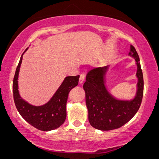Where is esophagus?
<instances>
[{
  "mask_svg": "<svg viewBox=\"0 0 159 159\" xmlns=\"http://www.w3.org/2000/svg\"><path fill=\"white\" fill-rule=\"evenodd\" d=\"M84 78H85V73H81L80 74V80H79V82L80 84H82V82H84Z\"/></svg>",
  "mask_w": 159,
  "mask_h": 159,
  "instance_id": "obj_1",
  "label": "esophagus"
}]
</instances>
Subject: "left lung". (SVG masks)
<instances>
[{"label":"left lung","instance_id":"8db88e82","mask_svg":"<svg viewBox=\"0 0 159 159\" xmlns=\"http://www.w3.org/2000/svg\"><path fill=\"white\" fill-rule=\"evenodd\" d=\"M130 51L138 65V92L132 101H119L108 93L103 80V75L107 67L93 69L87 74L83 88L85 91L88 119L91 126L95 129L103 131L118 129L127 123L140 108L144 88L143 71L139 56L133 45L130 47Z\"/></svg>","mask_w":159,"mask_h":159}]
</instances>
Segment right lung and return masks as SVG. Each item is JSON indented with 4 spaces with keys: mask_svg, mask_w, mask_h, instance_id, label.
<instances>
[{
    "mask_svg": "<svg viewBox=\"0 0 159 159\" xmlns=\"http://www.w3.org/2000/svg\"><path fill=\"white\" fill-rule=\"evenodd\" d=\"M22 55L16 67L13 80V95L16 107L21 116L30 125L42 131L55 129L65 121L66 117V105L69 93L71 89L77 86L80 75L65 78L61 85L48 103L41 106H33L23 101L19 94L17 80L19 67L22 61Z\"/></svg>",
    "mask_w": 159,
    "mask_h": 159,
    "instance_id": "obj_1",
    "label": "right lung"
}]
</instances>
